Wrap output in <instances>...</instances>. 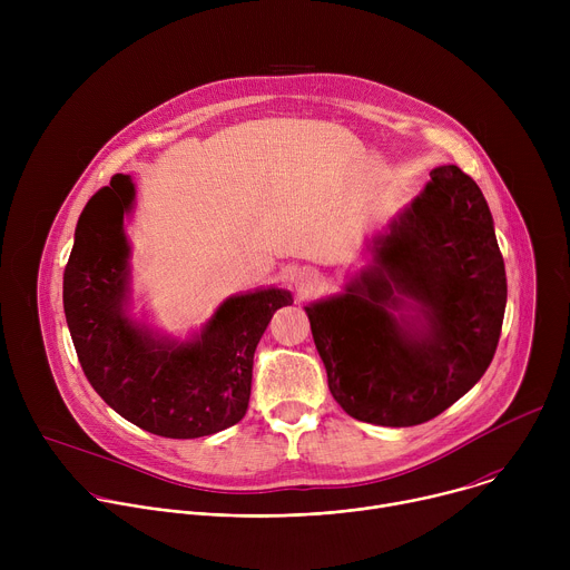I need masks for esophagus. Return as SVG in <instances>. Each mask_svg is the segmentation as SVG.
<instances>
[{"label": "esophagus", "mask_w": 570, "mask_h": 570, "mask_svg": "<svg viewBox=\"0 0 570 570\" xmlns=\"http://www.w3.org/2000/svg\"><path fill=\"white\" fill-rule=\"evenodd\" d=\"M315 284H317V279H315L313 275H308V273H306V275L302 273V275L295 279V286H297V291H299V293H308V291H313V286H315Z\"/></svg>", "instance_id": "obj_1"}]
</instances>
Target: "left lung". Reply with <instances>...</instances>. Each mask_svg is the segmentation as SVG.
<instances>
[{"instance_id": "8db88e82", "label": "left lung", "mask_w": 570, "mask_h": 570, "mask_svg": "<svg viewBox=\"0 0 570 570\" xmlns=\"http://www.w3.org/2000/svg\"><path fill=\"white\" fill-rule=\"evenodd\" d=\"M374 264L304 306L341 409L376 426L424 424L490 367L508 279L494 218L455 165L374 238Z\"/></svg>"}]
</instances>
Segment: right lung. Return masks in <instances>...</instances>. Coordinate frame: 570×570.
<instances>
[{"instance_id": "obj_1", "label": "right lung", "mask_w": 570, "mask_h": 570, "mask_svg": "<svg viewBox=\"0 0 570 570\" xmlns=\"http://www.w3.org/2000/svg\"><path fill=\"white\" fill-rule=\"evenodd\" d=\"M132 205L135 185L117 174L90 198L76 225L62 306L80 367L130 424L171 440L214 435L246 415L255 350L273 313L293 304V295L286 288L232 295L185 343L150 332L128 315L124 216Z\"/></svg>"}]
</instances>
